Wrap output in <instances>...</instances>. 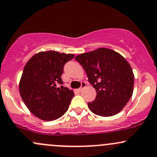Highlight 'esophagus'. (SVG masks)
<instances>
[{"label":"esophagus","mask_w":157,"mask_h":157,"mask_svg":"<svg viewBox=\"0 0 157 157\" xmlns=\"http://www.w3.org/2000/svg\"><path fill=\"white\" fill-rule=\"evenodd\" d=\"M86 85H86L85 82H82V86H81L80 88H78V91H82V90H83V89L85 88V87H86Z\"/></svg>","instance_id":"esophagus-1"}]
</instances>
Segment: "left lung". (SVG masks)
I'll list each match as a JSON object with an SVG mask.
<instances>
[{"label":"left lung","instance_id":"1","mask_svg":"<svg viewBox=\"0 0 157 157\" xmlns=\"http://www.w3.org/2000/svg\"><path fill=\"white\" fill-rule=\"evenodd\" d=\"M87 73L97 96L87 102L94 114L102 117L115 115L132 96L134 74L122 55L114 50L99 48L75 58Z\"/></svg>","mask_w":157,"mask_h":157}]
</instances>
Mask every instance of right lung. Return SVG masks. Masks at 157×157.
<instances>
[{"mask_svg": "<svg viewBox=\"0 0 157 157\" xmlns=\"http://www.w3.org/2000/svg\"><path fill=\"white\" fill-rule=\"evenodd\" d=\"M72 54L55 51L41 52L27 62L19 82V93L33 115L46 121L58 119L65 114L74 97L73 90L60 86L65 63Z\"/></svg>", "mask_w": 157, "mask_h": 157, "instance_id": "obj_1", "label": "right lung"}]
</instances>
